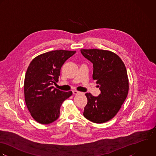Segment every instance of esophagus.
I'll list each match as a JSON object with an SVG mask.
<instances>
[{
	"mask_svg": "<svg viewBox=\"0 0 156 156\" xmlns=\"http://www.w3.org/2000/svg\"><path fill=\"white\" fill-rule=\"evenodd\" d=\"M80 93H81V92H80L78 90H73V94H80Z\"/></svg>",
	"mask_w": 156,
	"mask_h": 156,
	"instance_id": "obj_1",
	"label": "esophagus"
}]
</instances>
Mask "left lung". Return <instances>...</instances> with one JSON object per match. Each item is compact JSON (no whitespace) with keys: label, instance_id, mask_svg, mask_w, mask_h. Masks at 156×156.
I'll return each instance as SVG.
<instances>
[{"label":"left lung","instance_id":"obj_1","mask_svg":"<svg viewBox=\"0 0 156 156\" xmlns=\"http://www.w3.org/2000/svg\"><path fill=\"white\" fill-rule=\"evenodd\" d=\"M81 52L93 63V79L101 90L97 97L86 94L87 104L83 115L94 123H104L115 116L126 98L129 89L126 69L121 58L113 52L83 49Z\"/></svg>","mask_w":156,"mask_h":156}]
</instances>
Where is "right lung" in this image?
Masks as SVG:
<instances>
[{
	"mask_svg": "<svg viewBox=\"0 0 156 156\" xmlns=\"http://www.w3.org/2000/svg\"><path fill=\"white\" fill-rule=\"evenodd\" d=\"M76 51L56 50L38 55L30 64L25 77V99L33 119L41 124H49L60 116L63 101L72 91L63 92L54 88L58 81L64 62Z\"/></svg>",
	"mask_w": 156,
	"mask_h": 156,
	"instance_id": "add662e5",
	"label": "right lung"
}]
</instances>
